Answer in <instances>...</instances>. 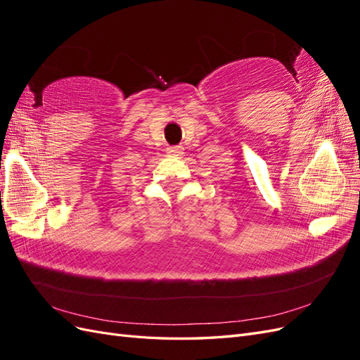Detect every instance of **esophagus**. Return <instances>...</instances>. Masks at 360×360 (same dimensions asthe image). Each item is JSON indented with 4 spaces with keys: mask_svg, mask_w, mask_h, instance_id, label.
<instances>
[{
    "mask_svg": "<svg viewBox=\"0 0 360 360\" xmlns=\"http://www.w3.org/2000/svg\"><path fill=\"white\" fill-rule=\"evenodd\" d=\"M168 153L171 155H181L183 153V147L181 146H174L168 148Z\"/></svg>",
    "mask_w": 360,
    "mask_h": 360,
    "instance_id": "esophagus-1",
    "label": "esophagus"
}]
</instances>
